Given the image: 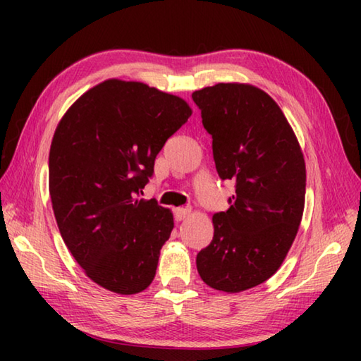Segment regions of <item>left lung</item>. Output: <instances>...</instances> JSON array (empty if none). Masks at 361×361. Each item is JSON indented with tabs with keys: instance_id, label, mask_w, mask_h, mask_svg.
<instances>
[{
	"instance_id": "1",
	"label": "left lung",
	"mask_w": 361,
	"mask_h": 361,
	"mask_svg": "<svg viewBox=\"0 0 361 361\" xmlns=\"http://www.w3.org/2000/svg\"><path fill=\"white\" fill-rule=\"evenodd\" d=\"M191 108L142 82L109 79L85 92L57 126L49 194L65 245L89 279L119 295L148 288L173 215L143 188Z\"/></svg>"
}]
</instances>
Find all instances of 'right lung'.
<instances>
[{"label":"right lung","mask_w":361,"mask_h":361,"mask_svg":"<svg viewBox=\"0 0 361 361\" xmlns=\"http://www.w3.org/2000/svg\"><path fill=\"white\" fill-rule=\"evenodd\" d=\"M213 142L221 180L234 192L213 215V239L195 258L215 290L239 293L274 276L298 234L304 212L305 166L283 113L261 90L216 84L192 94Z\"/></svg>","instance_id":"obj_1"}]
</instances>
